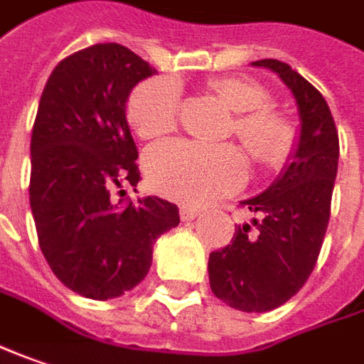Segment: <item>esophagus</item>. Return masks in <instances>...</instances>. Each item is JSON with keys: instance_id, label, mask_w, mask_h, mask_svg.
<instances>
[{"instance_id": "esophagus-1", "label": "esophagus", "mask_w": 364, "mask_h": 364, "mask_svg": "<svg viewBox=\"0 0 364 364\" xmlns=\"http://www.w3.org/2000/svg\"><path fill=\"white\" fill-rule=\"evenodd\" d=\"M179 215H181L183 222H191V220H196L199 215V210L198 208H191V205H183Z\"/></svg>"}]
</instances>
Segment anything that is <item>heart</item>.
Listing matches in <instances>:
<instances>
[{
  "label": "heart",
  "instance_id": "heart-1",
  "mask_svg": "<svg viewBox=\"0 0 364 364\" xmlns=\"http://www.w3.org/2000/svg\"><path fill=\"white\" fill-rule=\"evenodd\" d=\"M212 89L228 103L238 118L236 138L248 154L262 165H277L291 146V126L271 109V93L261 83L224 77ZM181 95L168 79H146L130 93L126 114L138 136L161 138L175 130ZM242 154L232 146H205L191 140H171L146 154L151 185L166 198L185 203H205L234 193L245 181Z\"/></svg>",
  "mask_w": 364,
  "mask_h": 364
}]
</instances>
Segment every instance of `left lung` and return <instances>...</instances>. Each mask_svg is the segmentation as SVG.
Masks as SVG:
<instances>
[{
    "mask_svg": "<svg viewBox=\"0 0 364 364\" xmlns=\"http://www.w3.org/2000/svg\"><path fill=\"white\" fill-rule=\"evenodd\" d=\"M291 89L301 118L289 165L264 193L240 205L255 213L228 246L210 255V287L240 311H271L289 301L311 275L324 242L338 171V132L322 93L287 63L255 60Z\"/></svg>",
    "mask_w": 364,
    "mask_h": 364,
    "instance_id": "left-lung-1",
    "label": "left lung"
}]
</instances>
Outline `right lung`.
<instances>
[{
	"label": "right lung",
	"instance_id": "add662e5",
	"mask_svg": "<svg viewBox=\"0 0 364 364\" xmlns=\"http://www.w3.org/2000/svg\"><path fill=\"white\" fill-rule=\"evenodd\" d=\"M154 73L122 44H93L63 58L40 97L30 142L38 245L58 281L89 299L134 289L156 238L179 224L165 199L124 201L140 181L126 100Z\"/></svg>",
	"mask_w": 364,
	"mask_h": 364
}]
</instances>
